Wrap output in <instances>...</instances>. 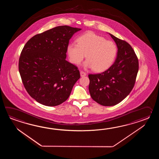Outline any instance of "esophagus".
Segmentation results:
<instances>
[{
    "mask_svg": "<svg viewBox=\"0 0 159 159\" xmlns=\"http://www.w3.org/2000/svg\"><path fill=\"white\" fill-rule=\"evenodd\" d=\"M80 75H81V77H84L86 75V73L84 71H80Z\"/></svg>",
    "mask_w": 159,
    "mask_h": 159,
    "instance_id": "34e87169",
    "label": "esophagus"
}]
</instances>
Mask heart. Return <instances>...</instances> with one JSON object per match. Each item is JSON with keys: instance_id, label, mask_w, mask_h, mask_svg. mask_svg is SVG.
Here are the masks:
<instances>
[{"instance_id": "b5f03b06", "label": "heart", "mask_w": 159, "mask_h": 159, "mask_svg": "<svg viewBox=\"0 0 159 159\" xmlns=\"http://www.w3.org/2000/svg\"><path fill=\"white\" fill-rule=\"evenodd\" d=\"M77 44H69L67 53L73 64H80L85 55L87 61L84 66L95 72L107 70L115 60L117 47L111 41L107 40L93 32H88L78 37Z\"/></svg>"}]
</instances>
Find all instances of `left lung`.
Masks as SVG:
<instances>
[{"mask_svg": "<svg viewBox=\"0 0 159 159\" xmlns=\"http://www.w3.org/2000/svg\"><path fill=\"white\" fill-rule=\"evenodd\" d=\"M109 34L118 48L114 63L102 73L89 75L91 98L105 106L118 104L130 93L139 70L138 59L131 46L125 41Z\"/></svg>", "mask_w": 159, "mask_h": 159, "instance_id": "obj_1", "label": "left lung"}]
</instances>
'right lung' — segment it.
I'll use <instances>...</instances> for the list:
<instances>
[{
  "label": "right lung",
  "instance_id": "right-lung-1",
  "mask_svg": "<svg viewBox=\"0 0 159 159\" xmlns=\"http://www.w3.org/2000/svg\"><path fill=\"white\" fill-rule=\"evenodd\" d=\"M80 30L58 26L34 36L24 45L19 70L24 88L37 102L56 106L69 98L80 73L65 60L66 53L70 39Z\"/></svg>",
  "mask_w": 159,
  "mask_h": 159
}]
</instances>
